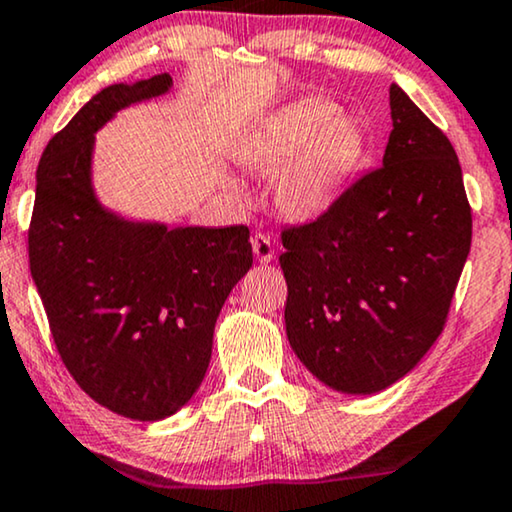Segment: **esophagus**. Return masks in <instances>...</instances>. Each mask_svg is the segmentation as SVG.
Here are the masks:
<instances>
[{"instance_id": "1", "label": "esophagus", "mask_w": 512, "mask_h": 512, "mask_svg": "<svg viewBox=\"0 0 512 512\" xmlns=\"http://www.w3.org/2000/svg\"><path fill=\"white\" fill-rule=\"evenodd\" d=\"M251 247H254V254L261 263H270L272 258H275V247H272L270 235L256 233L254 237H251Z\"/></svg>"}]
</instances>
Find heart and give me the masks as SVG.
<instances>
[{"label": "heart", "mask_w": 512, "mask_h": 512, "mask_svg": "<svg viewBox=\"0 0 512 512\" xmlns=\"http://www.w3.org/2000/svg\"><path fill=\"white\" fill-rule=\"evenodd\" d=\"M368 137L352 116H338L328 100L291 104L265 121L244 144V163L261 172H279L277 205L296 221L328 212L359 172Z\"/></svg>", "instance_id": "heart-1"}]
</instances>
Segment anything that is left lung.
I'll use <instances>...</instances> for the list:
<instances>
[{
  "instance_id": "obj_1",
  "label": "left lung",
  "mask_w": 512,
  "mask_h": 512,
  "mask_svg": "<svg viewBox=\"0 0 512 512\" xmlns=\"http://www.w3.org/2000/svg\"><path fill=\"white\" fill-rule=\"evenodd\" d=\"M382 167L305 226L282 230L284 321L305 368L342 394H377L429 352L471 251V205L450 139L389 88Z\"/></svg>"
}]
</instances>
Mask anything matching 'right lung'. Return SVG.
Listing matches in <instances>:
<instances>
[{
	"label": "right lung",
	"mask_w": 512,
	"mask_h": 512,
	"mask_svg": "<svg viewBox=\"0 0 512 512\" xmlns=\"http://www.w3.org/2000/svg\"><path fill=\"white\" fill-rule=\"evenodd\" d=\"M170 74L114 83L48 142L37 170L30 270L69 375L116 415L156 422L191 401L214 324L254 263L247 226L167 228L102 207L95 132L130 104L165 95Z\"/></svg>",
	"instance_id": "add662e5"
}]
</instances>
